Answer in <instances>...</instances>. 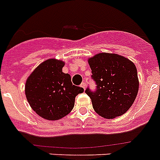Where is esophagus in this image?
<instances>
[{"mask_svg": "<svg viewBox=\"0 0 160 160\" xmlns=\"http://www.w3.org/2000/svg\"><path fill=\"white\" fill-rule=\"evenodd\" d=\"M80 86H81V88H83V89H86V86H87L86 82H82Z\"/></svg>", "mask_w": 160, "mask_h": 160, "instance_id": "1", "label": "esophagus"}]
</instances>
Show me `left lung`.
Masks as SVG:
<instances>
[{"mask_svg":"<svg viewBox=\"0 0 160 160\" xmlns=\"http://www.w3.org/2000/svg\"><path fill=\"white\" fill-rule=\"evenodd\" d=\"M95 92L87 88L93 109L107 119L125 114L139 91L137 69L134 62L116 53H100L88 59Z\"/></svg>","mask_w":160,"mask_h":160,"instance_id":"8db88e82","label":"left lung"}]
</instances>
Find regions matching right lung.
Returning <instances> with one entry per match:
<instances>
[{
    "label": "right lung",
    "instance_id": "add662e5",
    "mask_svg": "<svg viewBox=\"0 0 160 160\" xmlns=\"http://www.w3.org/2000/svg\"><path fill=\"white\" fill-rule=\"evenodd\" d=\"M64 62L49 58L41 62L28 77L25 95L39 116L56 121L67 116L74 107L75 98L84 89L72 85L71 76L62 72Z\"/></svg>",
    "mask_w": 160,
    "mask_h": 160
}]
</instances>
